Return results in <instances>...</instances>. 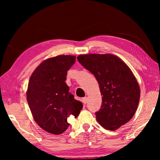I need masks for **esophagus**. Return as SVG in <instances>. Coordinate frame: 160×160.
<instances>
[{"label":"esophagus","mask_w":160,"mask_h":160,"mask_svg":"<svg viewBox=\"0 0 160 160\" xmlns=\"http://www.w3.org/2000/svg\"><path fill=\"white\" fill-rule=\"evenodd\" d=\"M87 101H88V98H87V97L82 98V102H83V103H84V104L86 105Z\"/></svg>","instance_id":"obj_1"}]
</instances>
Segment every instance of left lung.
<instances>
[{"instance_id": "8db88e82", "label": "left lung", "mask_w": 160, "mask_h": 160, "mask_svg": "<svg viewBox=\"0 0 160 160\" xmlns=\"http://www.w3.org/2000/svg\"><path fill=\"white\" fill-rule=\"evenodd\" d=\"M78 61L95 76L102 95L95 113L100 125L115 130L132 119L140 100L138 83L128 65L111 54H81Z\"/></svg>"}]
</instances>
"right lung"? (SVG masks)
Segmentation results:
<instances>
[{
  "label": "right lung",
  "mask_w": 160,
  "mask_h": 160,
  "mask_svg": "<svg viewBox=\"0 0 160 160\" xmlns=\"http://www.w3.org/2000/svg\"><path fill=\"white\" fill-rule=\"evenodd\" d=\"M76 57L59 55L47 59L30 76L27 100L36 123L43 130L60 135L68 128V118L77 117L83 105L74 99L66 84L67 72Z\"/></svg>",
  "instance_id": "obj_1"
}]
</instances>
